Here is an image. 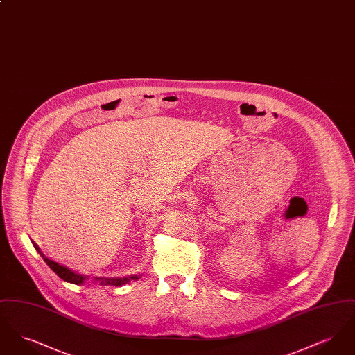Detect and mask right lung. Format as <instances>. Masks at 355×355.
<instances>
[{
	"instance_id": "add662e5",
	"label": "right lung",
	"mask_w": 355,
	"mask_h": 355,
	"mask_svg": "<svg viewBox=\"0 0 355 355\" xmlns=\"http://www.w3.org/2000/svg\"><path fill=\"white\" fill-rule=\"evenodd\" d=\"M32 243H33L35 250L40 253V255L44 258V261L48 263V266H49L51 270L54 271V272H55L61 279H64V281H67V282H70V284H76V285H80V284H83V282H84V275H81V274H76L74 271L69 270L68 268H65V266H62V265H58V263L53 262V261H51L49 258H46L44 254L41 253L40 248L34 243L33 241H32ZM97 279L100 281V284L103 285V286H107V285L122 286V285L129 284L132 279H138V277H137V275H133V277H125V278H97Z\"/></svg>"
}]
</instances>
